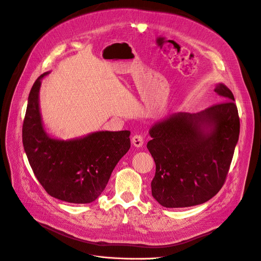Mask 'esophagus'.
Segmentation results:
<instances>
[{
	"label": "esophagus",
	"instance_id": "esophagus-1",
	"mask_svg": "<svg viewBox=\"0 0 261 261\" xmlns=\"http://www.w3.org/2000/svg\"><path fill=\"white\" fill-rule=\"evenodd\" d=\"M132 144L136 147V148H140L143 146L144 144V137L141 134H135L134 136H132Z\"/></svg>",
	"mask_w": 261,
	"mask_h": 261
}]
</instances>
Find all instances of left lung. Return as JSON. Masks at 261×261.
<instances>
[{
    "label": "left lung",
    "instance_id": "8db88e82",
    "mask_svg": "<svg viewBox=\"0 0 261 261\" xmlns=\"http://www.w3.org/2000/svg\"><path fill=\"white\" fill-rule=\"evenodd\" d=\"M223 101L197 114L175 113L150 129L147 148L155 162L152 195L166 207L203 203L222 188L240 123L234 95L222 84Z\"/></svg>",
    "mask_w": 261,
    "mask_h": 261
}]
</instances>
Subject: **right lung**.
Here are the masks:
<instances>
[{"mask_svg":"<svg viewBox=\"0 0 261 261\" xmlns=\"http://www.w3.org/2000/svg\"><path fill=\"white\" fill-rule=\"evenodd\" d=\"M46 74L34 82L28 96L22 129L28 162L50 196L71 203L92 202L130 149V131H100L66 142L50 138L43 129L39 109L41 80Z\"/></svg>","mask_w":261,"mask_h":261,"instance_id":"1","label":"right lung"}]
</instances>
